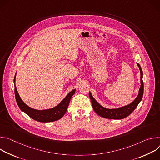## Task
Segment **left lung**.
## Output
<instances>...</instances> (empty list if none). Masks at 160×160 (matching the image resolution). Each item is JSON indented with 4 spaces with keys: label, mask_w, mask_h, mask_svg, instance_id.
I'll return each mask as SVG.
<instances>
[{
    "label": "left lung",
    "mask_w": 160,
    "mask_h": 160,
    "mask_svg": "<svg viewBox=\"0 0 160 160\" xmlns=\"http://www.w3.org/2000/svg\"><path fill=\"white\" fill-rule=\"evenodd\" d=\"M138 67L139 68L141 72V87L139 90V93L136 98L130 104L123 106L122 107L109 109L103 107L101 106L92 96V94L89 92V97L92 102L93 109L94 111L101 117L108 118V119H115V120H121L127 117L128 115L134 111V109L137 108L139 103L141 101L143 92H144V83L142 80L143 77V72L142 68L139 63H137Z\"/></svg>",
    "instance_id": "left-lung-1"
}]
</instances>
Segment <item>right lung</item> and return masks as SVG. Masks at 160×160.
<instances>
[{
  "label": "right lung",
  "mask_w": 160,
  "mask_h": 160,
  "mask_svg": "<svg viewBox=\"0 0 160 160\" xmlns=\"http://www.w3.org/2000/svg\"><path fill=\"white\" fill-rule=\"evenodd\" d=\"M16 76V73L15 74L14 78L15 98L19 108L22 112L26 113L32 119L43 123L51 122L58 120L64 115L68 107L69 106L70 99L75 93L76 89L72 90L71 92L68 93L66 96L55 107L46 109H36L27 105L20 98L15 85Z\"/></svg>",
  "instance_id": "right-lung-1"
}]
</instances>
